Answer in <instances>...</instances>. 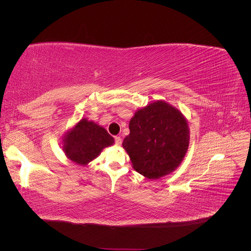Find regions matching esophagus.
<instances>
[{"label": "esophagus", "mask_w": 251, "mask_h": 251, "mask_svg": "<svg viewBox=\"0 0 251 251\" xmlns=\"http://www.w3.org/2000/svg\"><path fill=\"white\" fill-rule=\"evenodd\" d=\"M115 144L117 147L121 146V138L119 137V136H116V137H115Z\"/></svg>", "instance_id": "1"}]
</instances>
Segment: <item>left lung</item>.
Segmentation results:
<instances>
[{"label":"left lung","mask_w":251,"mask_h":251,"mask_svg":"<svg viewBox=\"0 0 251 251\" xmlns=\"http://www.w3.org/2000/svg\"><path fill=\"white\" fill-rule=\"evenodd\" d=\"M130 134L123 147L136 172L158 179L176 170L189 144L186 118L172 104L157 100L139 109L131 118Z\"/></svg>","instance_id":"1"}]
</instances>
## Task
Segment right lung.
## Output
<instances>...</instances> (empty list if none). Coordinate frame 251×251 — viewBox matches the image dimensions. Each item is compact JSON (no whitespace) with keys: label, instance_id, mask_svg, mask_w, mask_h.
<instances>
[{"label":"right lung","instance_id":"obj_1","mask_svg":"<svg viewBox=\"0 0 251 251\" xmlns=\"http://www.w3.org/2000/svg\"><path fill=\"white\" fill-rule=\"evenodd\" d=\"M63 151L70 161L85 166L101 151L114 144V138L104 127L81 118L78 123L68 131L62 139Z\"/></svg>","mask_w":251,"mask_h":251}]
</instances>
